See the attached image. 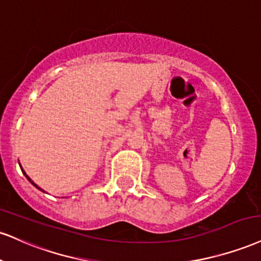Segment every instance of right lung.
Listing matches in <instances>:
<instances>
[{"instance_id": "1", "label": "right lung", "mask_w": 261, "mask_h": 261, "mask_svg": "<svg viewBox=\"0 0 261 261\" xmlns=\"http://www.w3.org/2000/svg\"><path fill=\"white\" fill-rule=\"evenodd\" d=\"M19 165H20V164H19ZM20 169H21V171H23V174L25 175V177H27V178H28V180H29V182H30V184H31V185H33V186H35V187L37 188V190H40V191H41V192H45V191H43V190H42V188H41V187H39V186H37V185L35 184V182H34L33 180H31V178H30L29 176H28V175H27V172H25V171L23 170V168H21V166H20Z\"/></svg>"}]
</instances>
